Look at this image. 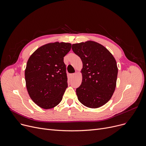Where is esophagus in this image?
Listing matches in <instances>:
<instances>
[{"instance_id":"obj_1","label":"esophagus","mask_w":146,"mask_h":146,"mask_svg":"<svg viewBox=\"0 0 146 146\" xmlns=\"http://www.w3.org/2000/svg\"><path fill=\"white\" fill-rule=\"evenodd\" d=\"M75 76V73H73V74H70V78L72 79V78H73L74 76Z\"/></svg>"}]
</instances>
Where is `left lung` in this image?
Listing matches in <instances>:
<instances>
[{"label": "left lung", "instance_id": "8db88e82", "mask_svg": "<svg viewBox=\"0 0 146 146\" xmlns=\"http://www.w3.org/2000/svg\"><path fill=\"white\" fill-rule=\"evenodd\" d=\"M72 50L82 60V82L76 89L78 100L88 108H97L108 102L116 87V60L105 47L95 41L74 44Z\"/></svg>", "mask_w": 146, "mask_h": 146}]
</instances>
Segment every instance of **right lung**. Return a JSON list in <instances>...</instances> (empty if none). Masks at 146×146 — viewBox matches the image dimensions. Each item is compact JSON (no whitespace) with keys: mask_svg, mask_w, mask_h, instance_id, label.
I'll use <instances>...</instances> for the list:
<instances>
[{"mask_svg":"<svg viewBox=\"0 0 146 146\" xmlns=\"http://www.w3.org/2000/svg\"><path fill=\"white\" fill-rule=\"evenodd\" d=\"M70 43H48L35 51L25 70L26 86L32 100L48 110L62 100L68 86L64 57L70 51Z\"/></svg>","mask_w":146,"mask_h":146,"instance_id":"obj_1","label":"right lung"}]
</instances>
